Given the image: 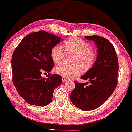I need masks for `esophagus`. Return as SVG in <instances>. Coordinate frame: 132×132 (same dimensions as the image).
<instances>
[{
    "label": "esophagus",
    "mask_w": 132,
    "mask_h": 132,
    "mask_svg": "<svg viewBox=\"0 0 132 132\" xmlns=\"http://www.w3.org/2000/svg\"><path fill=\"white\" fill-rule=\"evenodd\" d=\"M68 80V79H67L66 78H65V77H62V81L63 82H65V81H67Z\"/></svg>",
    "instance_id": "esophagus-1"
}]
</instances>
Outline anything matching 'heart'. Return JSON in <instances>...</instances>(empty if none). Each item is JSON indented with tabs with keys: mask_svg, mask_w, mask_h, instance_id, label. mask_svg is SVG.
Instances as JSON below:
<instances>
[{
	"mask_svg": "<svg viewBox=\"0 0 132 132\" xmlns=\"http://www.w3.org/2000/svg\"><path fill=\"white\" fill-rule=\"evenodd\" d=\"M65 50L60 45L54 46L51 51V56L55 64H60L64 61L66 54L73 55L71 66L60 65L55 68L56 74L65 78H70L88 71L92 68L97 60V54L93 50V46L81 38L72 37L64 43Z\"/></svg>",
	"mask_w": 132,
	"mask_h": 132,
	"instance_id": "obj_1",
	"label": "heart"
}]
</instances>
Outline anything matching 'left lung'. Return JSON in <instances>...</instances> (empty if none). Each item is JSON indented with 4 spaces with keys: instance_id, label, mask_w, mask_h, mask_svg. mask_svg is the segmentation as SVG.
Listing matches in <instances>:
<instances>
[{
    "instance_id": "1",
    "label": "left lung",
    "mask_w": 132,
    "mask_h": 132,
    "mask_svg": "<svg viewBox=\"0 0 132 132\" xmlns=\"http://www.w3.org/2000/svg\"><path fill=\"white\" fill-rule=\"evenodd\" d=\"M85 38L95 42L98 55L94 66L81 77L88 80L90 85L74 81L70 98L75 106L88 111L102 105L116 88L119 62L114 46L106 38L96 35Z\"/></svg>"
}]
</instances>
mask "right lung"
Here are the masks:
<instances>
[{"instance_id": "right-lung-1", "label": "right lung", "mask_w": 132, "mask_h": 132, "mask_svg": "<svg viewBox=\"0 0 132 132\" xmlns=\"http://www.w3.org/2000/svg\"><path fill=\"white\" fill-rule=\"evenodd\" d=\"M61 38L39 31L26 36L12 57V81L18 94L28 104L44 107L51 102L54 91L62 82L59 74L51 75L54 64L51 51ZM42 71L48 73L42 78Z\"/></svg>"}]
</instances>
